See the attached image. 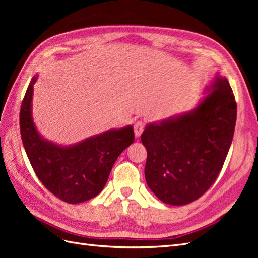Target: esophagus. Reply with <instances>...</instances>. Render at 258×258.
Returning a JSON list of instances; mask_svg holds the SVG:
<instances>
[{
	"label": "esophagus",
	"mask_w": 258,
	"mask_h": 258,
	"mask_svg": "<svg viewBox=\"0 0 258 258\" xmlns=\"http://www.w3.org/2000/svg\"><path fill=\"white\" fill-rule=\"evenodd\" d=\"M144 128H145L144 121H142V120L136 121V123H135V135H136V137H140V136H141L143 130H144Z\"/></svg>",
	"instance_id": "1"
}]
</instances>
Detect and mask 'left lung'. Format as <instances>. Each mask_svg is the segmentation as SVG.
Segmentation results:
<instances>
[{
	"label": "left lung",
	"instance_id": "8db88e82",
	"mask_svg": "<svg viewBox=\"0 0 258 258\" xmlns=\"http://www.w3.org/2000/svg\"><path fill=\"white\" fill-rule=\"evenodd\" d=\"M209 95L194 111L147 124L145 179L167 205L183 206L201 197L220 174L232 141L237 103L229 82L216 76Z\"/></svg>",
	"mask_w": 258,
	"mask_h": 258
}]
</instances>
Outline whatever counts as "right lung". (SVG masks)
<instances>
[{"label": "right lung", "mask_w": 258, "mask_h": 258, "mask_svg": "<svg viewBox=\"0 0 258 258\" xmlns=\"http://www.w3.org/2000/svg\"><path fill=\"white\" fill-rule=\"evenodd\" d=\"M36 79L31 80L20 108V134L31 166L42 184L62 201H87L103 189L116 159L135 141L134 128L108 130L72 146L46 141L31 114Z\"/></svg>", "instance_id": "right-lung-1"}]
</instances>
